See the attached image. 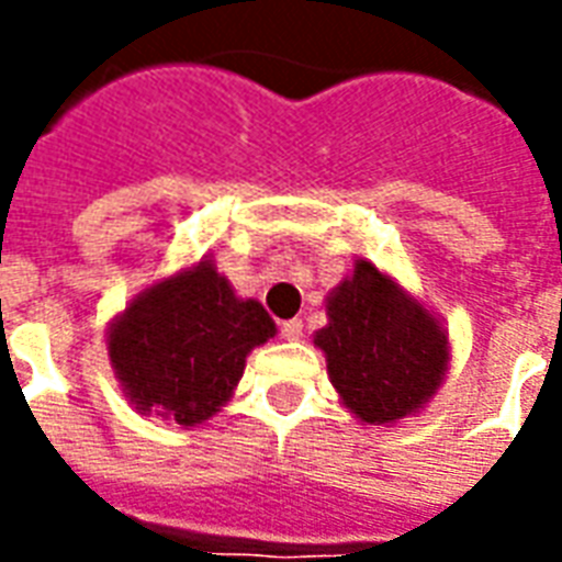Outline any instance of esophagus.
<instances>
[{
  "label": "esophagus",
  "mask_w": 562,
  "mask_h": 562,
  "mask_svg": "<svg viewBox=\"0 0 562 562\" xmlns=\"http://www.w3.org/2000/svg\"><path fill=\"white\" fill-rule=\"evenodd\" d=\"M280 334L285 340H301V334H304V322L301 318H285L280 325Z\"/></svg>",
  "instance_id": "34e87169"
}]
</instances>
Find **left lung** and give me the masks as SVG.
Here are the masks:
<instances>
[{"instance_id":"1","label":"left lung","mask_w":562,"mask_h":562,"mask_svg":"<svg viewBox=\"0 0 562 562\" xmlns=\"http://www.w3.org/2000/svg\"><path fill=\"white\" fill-rule=\"evenodd\" d=\"M328 318L316 346L328 355L334 389L361 422L415 413L446 376L442 328L370 261H358L352 280L334 292Z\"/></svg>"}]
</instances>
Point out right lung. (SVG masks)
<instances>
[{"label":"right lung","mask_w":562,"mask_h":562,"mask_svg":"<svg viewBox=\"0 0 562 562\" xmlns=\"http://www.w3.org/2000/svg\"><path fill=\"white\" fill-rule=\"evenodd\" d=\"M277 328L258 301H237L210 261L153 285L111 328V364L140 413L183 427L232 397L246 355Z\"/></svg>","instance_id":"right-lung-1"}]
</instances>
